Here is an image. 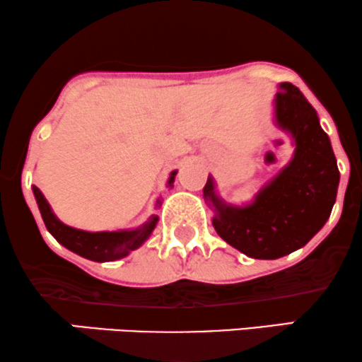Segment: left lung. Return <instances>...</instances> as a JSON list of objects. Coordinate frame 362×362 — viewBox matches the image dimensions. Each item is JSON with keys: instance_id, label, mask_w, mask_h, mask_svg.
<instances>
[{"instance_id": "8db88e82", "label": "left lung", "mask_w": 362, "mask_h": 362, "mask_svg": "<svg viewBox=\"0 0 362 362\" xmlns=\"http://www.w3.org/2000/svg\"><path fill=\"white\" fill-rule=\"evenodd\" d=\"M280 128L296 141L291 164L247 206H229L206 180L203 194L214 205L217 234L251 258L275 259L299 250L328 221L339 188V168L330 138L298 87L280 83L275 97Z\"/></svg>"}]
</instances>
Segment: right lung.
<instances>
[{
	"label": "right lung",
	"instance_id": "obj_1",
	"mask_svg": "<svg viewBox=\"0 0 362 362\" xmlns=\"http://www.w3.org/2000/svg\"><path fill=\"white\" fill-rule=\"evenodd\" d=\"M176 177V170L170 174L169 186L174 182ZM35 200H37L40 215L46 224L47 230L54 235L56 241L66 246L73 253L80 255V257L92 259V262H115L127 257L129 251L136 250L145 239L148 238L153 227L157 224V217L152 215L150 221L145 226L138 227L133 230H119V233H87V230L73 229L70 226H64L52 214L49 203L46 202L44 194L40 193L37 186H34ZM159 203V202H157Z\"/></svg>",
	"mask_w": 362,
	"mask_h": 362
}]
</instances>
